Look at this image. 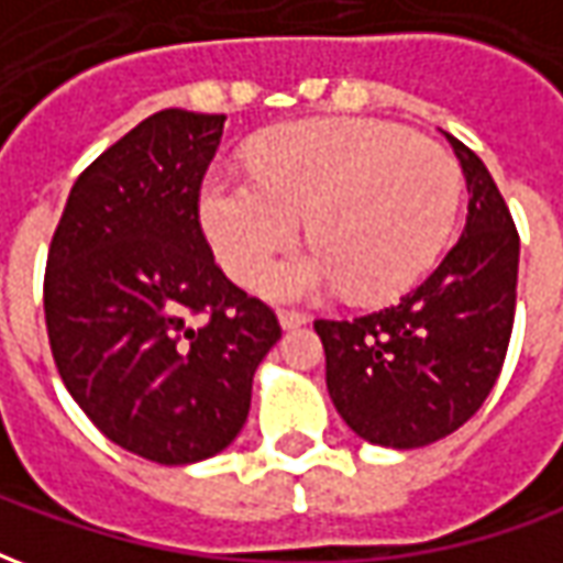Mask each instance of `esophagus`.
<instances>
[{"mask_svg": "<svg viewBox=\"0 0 563 563\" xmlns=\"http://www.w3.org/2000/svg\"><path fill=\"white\" fill-rule=\"evenodd\" d=\"M310 317L301 313V310H280V325L283 329H298V325H307Z\"/></svg>", "mask_w": 563, "mask_h": 563, "instance_id": "obj_1", "label": "esophagus"}]
</instances>
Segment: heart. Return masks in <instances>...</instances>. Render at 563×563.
I'll return each instance as SVG.
<instances>
[{
	"mask_svg": "<svg viewBox=\"0 0 563 563\" xmlns=\"http://www.w3.org/2000/svg\"><path fill=\"white\" fill-rule=\"evenodd\" d=\"M246 159L250 172L213 168L198 198L213 253L244 286L268 274L307 217L317 250L277 271L271 292L301 298L346 283L379 301L410 289L455 225L459 162L395 123L305 120L258 139Z\"/></svg>",
	"mask_w": 563,
	"mask_h": 563,
	"instance_id": "heart-1",
	"label": "heart"
}]
</instances>
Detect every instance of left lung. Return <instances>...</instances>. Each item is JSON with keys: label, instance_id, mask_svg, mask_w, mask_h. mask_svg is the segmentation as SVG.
I'll use <instances>...</instances> for the list:
<instances>
[{"label": "left lung", "instance_id": "left-lung-1", "mask_svg": "<svg viewBox=\"0 0 563 563\" xmlns=\"http://www.w3.org/2000/svg\"><path fill=\"white\" fill-rule=\"evenodd\" d=\"M446 139L471 192L459 244L398 305L313 322L331 401L377 446L419 449L459 431L495 389L512 334L516 222L483 159Z\"/></svg>", "mask_w": 563, "mask_h": 563}]
</instances>
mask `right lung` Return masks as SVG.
Listing matches in <instances>:
<instances>
[{
	"mask_svg": "<svg viewBox=\"0 0 563 563\" xmlns=\"http://www.w3.org/2000/svg\"><path fill=\"white\" fill-rule=\"evenodd\" d=\"M222 123L180 108L141 120L75 180L47 250L59 377L108 440L156 464L229 446L280 341L274 310L222 274L198 222Z\"/></svg>",
	"mask_w": 563,
	"mask_h": 563,
	"instance_id": "right-lung-1",
	"label": "right lung"
}]
</instances>
